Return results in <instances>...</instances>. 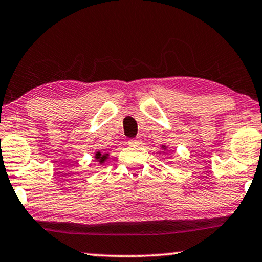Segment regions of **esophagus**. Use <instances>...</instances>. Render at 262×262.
<instances>
[{
  "mask_svg": "<svg viewBox=\"0 0 262 262\" xmlns=\"http://www.w3.org/2000/svg\"><path fill=\"white\" fill-rule=\"evenodd\" d=\"M141 143H142V140L140 137L131 138V140H128V144H130V146H140Z\"/></svg>",
  "mask_w": 262,
  "mask_h": 262,
  "instance_id": "obj_1",
  "label": "esophagus"
}]
</instances>
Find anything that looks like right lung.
<instances>
[{"mask_svg": "<svg viewBox=\"0 0 262 262\" xmlns=\"http://www.w3.org/2000/svg\"><path fill=\"white\" fill-rule=\"evenodd\" d=\"M96 158H97V159H101V161H104V159H105V156H103V157H102V154L99 153V151H98V153L96 154Z\"/></svg>", "mask_w": 262, "mask_h": 262, "instance_id": "1", "label": "right lung"}]
</instances>
